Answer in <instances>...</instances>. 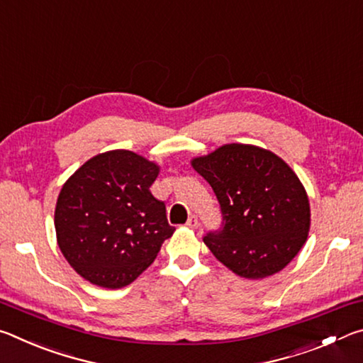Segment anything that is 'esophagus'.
<instances>
[{
	"label": "esophagus",
	"mask_w": 363,
	"mask_h": 363,
	"mask_svg": "<svg viewBox=\"0 0 363 363\" xmlns=\"http://www.w3.org/2000/svg\"><path fill=\"white\" fill-rule=\"evenodd\" d=\"M186 225L189 227V229H196V227H199V220H196L195 216H190L189 220L186 223Z\"/></svg>",
	"instance_id": "esophagus-1"
}]
</instances>
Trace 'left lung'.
I'll use <instances>...</instances> for the list:
<instances>
[{"label":"left lung","instance_id":"1","mask_svg":"<svg viewBox=\"0 0 363 363\" xmlns=\"http://www.w3.org/2000/svg\"><path fill=\"white\" fill-rule=\"evenodd\" d=\"M190 164L220 205L223 229L203 238L216 259L250 280L286 267L311 229L309 196L288 163L257 145L225 144Z\"/></svg>","mask_w":363,"mask_h":363}]
</instances>
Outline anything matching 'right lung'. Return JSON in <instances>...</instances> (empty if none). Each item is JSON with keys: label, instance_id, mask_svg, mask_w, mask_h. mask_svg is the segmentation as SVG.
Here are the masks:
<instances>
[{"label": "right lung", "instance_id": "add662e5", "mask_svg": "<svg viewBox=\"0 0 363 363\" xmlns=\"http://www.w3.org/2000/svg\"><path fill=\"white\" fill-rule=\"evenodd\" d=\"M160 167L131 150H108L82 164L60 189L54 227L67 262L84 280L123 288L155 261L174 233L150 194Z\"/></svg>", "mask_w": 363, "mask_h": 363}]
</instances>
